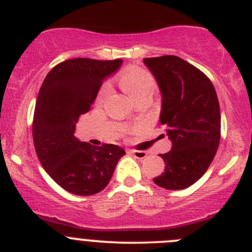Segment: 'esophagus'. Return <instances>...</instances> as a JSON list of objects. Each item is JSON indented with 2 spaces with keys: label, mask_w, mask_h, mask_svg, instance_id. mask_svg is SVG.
<instances>
[{
  "label": "esophagus",
  "mask_w": 252,
  "mask_h": 252,
  "mask_svg": "<svg viewBox=\"0 0 252 252\" xmlns=\"http://www.w3.org/2000/svg\"><path fill=\"white\" fill-rule=\"evenodd\" d=\"M130 154L133 155L135 158H139V159H142L145 158V157L147 156V154L145 151H140V150H130Z\"/></svg>",
  "instance_id": "obj_1"
}]
</instances>
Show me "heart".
Wrapping results in <instances>:
<instances>
[{
	"instance_id": "1",
	"label": "heart",
	"mask_w": 252,
	"mask_h": 252,
	"mask_svg": "<svg viewBox=\"0 0 252 252\" xmlns=\"http://www.w3.org/2000/svg\"><path fill=\"white\" fill-rule=\"evenodd\" d=\"M119 86L122 90L135 102L140 98L149 97L156 89V80L154 75L141 68H130L119 75ZM107 94V89L103 88L97 96V101H102Z\"/></svg>"
}]
</instances>
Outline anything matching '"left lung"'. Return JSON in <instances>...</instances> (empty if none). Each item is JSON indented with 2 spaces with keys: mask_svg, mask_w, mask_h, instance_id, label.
I'll list each match as a JSON object with an SVG mask.
<instances>
[{
  "mask_svg": "<svg viewBox=\"0 0 252 252\" xmlns=\"http://www.w3.org/2000/svg\"><path fill=\"white\" fill-rule=\"evenodd\" d=\"M162 95L159 122L172 141L159 156L164 172L155 184L182 190L196 183L215 158L220 140L217 94L204 73L177 56L144 58Z\"/></svg>",
  "mask_w": 252,
  "mask_h": 252,
  "instance_id": "8db88e82",
  "label": "left lung"
}]
</instances>
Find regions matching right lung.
Instances as JSON below:
<instances>
[{"label": "right lung", "instance_id": "obj_1", "mask_svg": "<svg viewBox=\"0 0 252 252\" xmlns=\"http://www.w3.org/2000/svg\"><path fill=\"white\" fill-rule=\"evenodd\" d=\"M122 63L67 60L48 72L40 88L32 121L35 151L47 174L72 194L90 196L105 189L126 155L117 145L94 146L74 136L79 117L90 111L103 80Z\"/></svg>", "mask_w": 252, "mask_h": 252}]
</instances>
